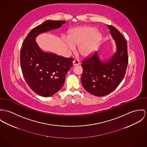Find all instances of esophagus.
Here are the masks:
<instances>
[{
  "label": "esophagus",
  "instance_id": "34e87169",
  "mask_svg": "<svg viewBox=\"0 0 147 147\" xmlns=\"http://www.w3.org/2000/svg\"><path fill=\"white\" fill-rule=\"evenodd\" d=\"M73 63V65L74 66L78 65H79V64H80V61H79L78 59H75V60H74Z\"/></svg>",
  "mask_w": 147,
  "mask_h": 147
}]
</instances>
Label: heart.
Segmentation results:
<instances>
[{"mask_svg": "<svg viewBox=\"0 0 147 147\" xmlns=\"http://www.w3.org/2000/svg\"><path fill=\"white\" fill-rule=\"evenodd\" d=\"M100 34L96 28L89 26H81L70 30L66 43L69 49L79 47L80 53L83 56H88L95 49Z\"/></svg>", "mask_w": 147, "mask_h": 147, "instance_id": "obj_1", "label": "heart"}]
</instances>
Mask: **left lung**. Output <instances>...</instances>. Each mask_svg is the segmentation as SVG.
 I'll return each mask as SVG.
<instances>
[{
    "label": "left lung",
    "mask_w": 147,
    "mask_h": 147,
    "mask_svg": "<svg viewBox=\"0 0 147 147\" xmlns=\"http://www.w3.org/2000/svg\"><path fill=\"white\" fill-rule=\"evenodd\" d=\"M117 45V52L108 62H101L96 52L82 61V84L89 93L97 96L108 95L123 79L129 61L126 39L115 27L107 25Z\"/></svg>",
    "instance_id": "obj_1"
}]
</instances>
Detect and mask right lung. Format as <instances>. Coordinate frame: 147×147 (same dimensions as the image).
<instances>
[{"label":"right lung","instance_id":"obj_1","mask_svg":"<svg viewBox=\"0 0 147 147\" xmlns=\"http://www.w3.org/2000/svg\"><path fill=\"white\" fill-rule=\"evenodd\" d=\"M65 22L46 21L32 29L22 43L20 64L24 77L33 91L43 97L51 96L62 88L73 59L42 52L35 38L39 34L59 28Z\"/></svg>","mask_w":147,"mask_h":147}]
</instances>
